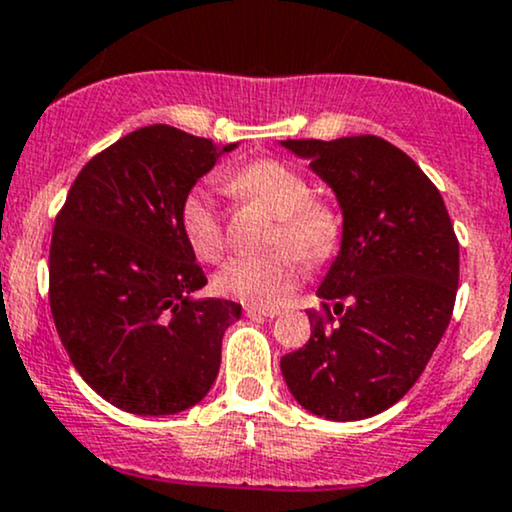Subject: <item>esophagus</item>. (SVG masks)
I'll use <instances>...</instances> for the list:
<instances>
[{"instance_id":"esophagus-1","label":"esophagus","mask_w":512,"mask_h":512,"mask_svg":"<svg viewBox=\"0 0 512 512\" xmlns=\"http://www.w3.org/2000/svg\"><path fill=\"white\" fill-rule=\"evenodd\" d=\"M245 315L250 319H272L279 315V312L269 310V307H245Z\"/></svg>"}]
</instances>
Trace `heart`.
<instances>
[{
    "mask_svg": "<svg viewBox=\"0 0 512 512\" xmlns=\"http://www.w3.org/2000/svg\"><path fill=\"white\" fill-rule=\"evenodd\" d=\"M226 190L243 200H260L279 217L274 243L286 245L264 255H236L214 274L224 298L252 307H274L303 279V262L322 264L338 250L343 236L341 212L317 200L312 183L279 159H252L226 176ZM183 238L200 260H217L224 250V219L212 188H190L178 207ZM292 250L288 251L287 248Z\"/></svg>",
    "mask_w": 512,
    "mask_h": 512,
    "instance_id": "1",
    "label": "heart"
}]
</instances>
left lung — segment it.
Instances as JSON below:
<instances>
[{
	"label": "left lung",
	"instance_id": "8db88e82",
	"mask_svg": "<svg viewBox=\"0 0 512 512\" xmlns=\"http://www.w3.org/2000/svg\"><path fill=\"white\" fill-rule=\"evenodd\" d=\"M310 159L343 212L341 250L322 286L324 317L307 310L312 336L281 357L293 398L312 415L355 422L412 389L451 322L460 250L439 188L377 135L281 140ZM344 317L331 327L328 303Z\"/></svg>",
	"mask_w": 512,
	"mask_h": 512
}]
</instances>
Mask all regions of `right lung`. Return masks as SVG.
Returning <instances> with one entry per match:
<instances>
[{"instance_id": "right-lung-1", "label": "right lung", "mask_w": 512, "mask_h": 512, "mask_svg": "<svg viewBox=\"0 0 512 512\" xmlns=\"http://www.w3.org/2000/svg\"><path fill=\"white\" fill-rule=\"evenodd\" d=\"M174 126L123 135L80 169L49 248V307L73 367L107 403L174 415L207 396L231 300H193L207 276L178 207L224 152Z\"/></svg>"}]
</instances>
